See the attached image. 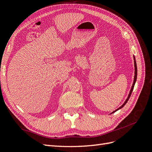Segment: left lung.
<instances>
[{
    "instance_id": "obj_1",
    "label": "left lung",
    "mask_w": 152,
    "mask_h": 152,
    "mask_svg": "<svg viewBox=\"0 0 152 152\" xmlns=\"http://www.w3.org/2000/svg\"><path fill=\"white\" fill-rule=\"evenodd\" d=\"M134 67H135V76H134V83H133V85H132V88H131V90H130V93H129V94H128V98H127V99H126V101L125 102H124V103H123V104H122L121 106L119 108H118V109L117 110H115V111H114V112H112V113H114L115 112H116L117 110H119V109H121V108H123L124 105H125L126 104V103H127V102L128 101V99H129V98H130V96H131V94H132V91H133V89H134V85H135V81H136V80H137V64H136V61H135V56H134Z\"/></svg>"
}]
</instances>
